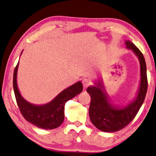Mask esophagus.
<instances>
[{"label": "esophagus", "mask_w": 156, "mask_h": 156, "mask_svg": "<svg viewBox=\"0 0 156 156\" xmlns=\"http://www.w3.org/2000/svg\"><path fill=\"white\" fill-rule=\"evenodd\" d=\"M82 83H83V86L84 87H87L88 86H89L90 83H90V80L88 78H84Z\"/></svg>", "instance_id": "34e87169"}]
</instances>
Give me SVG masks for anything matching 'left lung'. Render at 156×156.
Here are the masks:
<instances>
[{
	"label": "left lung",
	"mask_w": 156,
	"mask_h": 156,
	"mask_svg": "<svg viewBox=\"0 0 156 156\" xmlns=\"http://www.w3.org/2000/svg\"><path fill=\"white\" fill-rule=\"evenodd\" d=\"M126 48L131 50L140 63V80L136 95L132 101L124 106L115 105L108 94L104 81L99 78L87 88L90 96L89 117L98 129L105 132L119 131L131 122L145 100L147 90V67L144 56L131 41H125Z\"/></svg>",
	"instance_id": "1"
}]
</instances>
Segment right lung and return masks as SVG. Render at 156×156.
Here are the masks:
<instances>
[{"instance_id": "right-lung-1", "label": "right lung", "mask_w": 156, "mask_h": 156, "mask_svg": "<svg viewBox=\"0 0 156 156\" xmlns=\"http://www.w3.org/2000/svg\"><path fill=\"white\" fill-rule=\"evenodd\" d=\"M18 66L19 61L14 70L13 85L17 104L22 116L29 123L41 129H52L60 126L64 121L66 103L83 91L81 81L62 90L50 102L39 105L31 104L22 97L19 90L17 83Z\"/></svg>"}]
</instances>
